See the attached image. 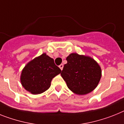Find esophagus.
Listing matches in <instances>:
<instances>
[{"instance_id": "34e87169", "label": "esophagus", "mask_w": 124, "mask_h": 124, "mask_svg": "<svg viewBox=\"0 0 124 124\" xmlns=\"http://www.w3.org/2000/svg\"><path fill=\"white\" fill-rule=\"evenodd\" d=\"M59 67H60V69H61V70H63V64H61L60 65V66H59Z\"/></svg>"}]
</instances>
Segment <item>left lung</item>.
Here are the masks:
<instances>
[{"label":"left lung","mask_w":124,"mask_h":124,"mask_svg":"<svg viewBox=\"0 0 124 124\" xmlns=\"http://www.w3.org/2000/svg\"><path fill=\"white\" fill-rule=\"evenodd\" d=\"M61 75L68 87L75 93L85 95L98 85L101 71L98 63L90 57L72 53L66 58Z\"/></svg>","instance_id":"obj_1"}]
</instances>
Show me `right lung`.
Segmentation results:
<instances>
[{
    "label": "right lung",
    "mask_w": 124,
    "mask_h": 124,
    "mask_svg": "<svg viewBox=\"0 0 124 124\" xmlns=\"http://www.w3.org/2000/svg\"><path fill=\"white\" fill-rule=\"evenodd\" d=\"M61 72L53 59L44 53L26 64L21 73V83L31 93L40 94L50 87L52 79Z\"/></svg>",
    "instance_id": "obj_1"
}]
</instances>
